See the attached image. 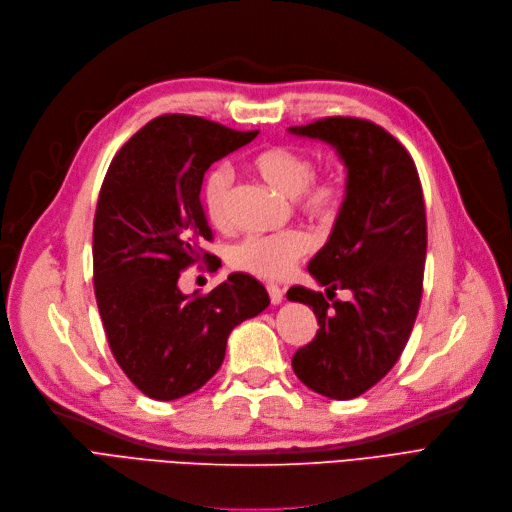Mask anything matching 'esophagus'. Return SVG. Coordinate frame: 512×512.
<instances>
[{
  "label": "esophagus",
  "instance_id": "obj_1",
  "mask_svg": "<svg viewBox=\"0 0 512 512\" xmlns=\"http://www.w3.org/2000/svg\"><path fill=\"white\" fill-rule=\"evenodd\" d=\"M268 288V295H270V301H272V305H278V303H282V299H284V291L282 288L278 286V284H268L265 286Z\"/></svg>",
  "mask_w": 512,
  "mask_h": 512
}]
</instances>
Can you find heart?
Segmentation results:
<instances>
[{
  "label": "heart",
  "mask_w": 512,
  "mask_h": 512,
  "mask_svg": "<svg viewBox=\"0 0 512 512\" xmlns=\"http://www.w3.org/2000/svg\"><path fill=\"white\" fill-rule=\"evenodd\" d=\"M251 169L261 180L293 198L299 213L316 221H332L337 217L343 190L335 180H316V161L311 154L272 146L257 152L251 159ZM232 173L224 167L209 171L203 186V207L207 219L215 228L232 224ZM311 240L301 230H288L274 236H247L234 244L228 261L234 270L263 280H282L295 270V265L307 255Z\"/></svg>",
  "instance_id": "1"
}]
</instances>
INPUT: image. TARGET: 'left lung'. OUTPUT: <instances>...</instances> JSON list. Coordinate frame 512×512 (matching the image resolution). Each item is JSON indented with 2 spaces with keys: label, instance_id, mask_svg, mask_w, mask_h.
I'll return each instance as SVG.
<instances>
[{
  "label": "left lung",
  "instance_id": "1",
  "mask_svg": "<svg viewBox=\"0 0 512 512\" xmlns=\"http://www.w3.org/2000/svg\"><path fill=\"white\" fill-rule=\"evenodd\" d=\"M335 146L347 167V194L328 242L307 270L326 297L293 286L288 301L314 309L318 332L293 355L311 391L353 399L379 383L402 355L422 299L427 215L416 165L389 131L358 117H326L288 127Z\"/></svg>",
  "mask_w": 512,
  "mask_h": 512
}]
</instances>
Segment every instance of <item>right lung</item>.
Returning a JSON list of instances; mask_svg holds the SVG:
<instances>
[{"label":"right lung","mask_w":512,"mask_h":512,"mask_svg":"<svg viewBox=\"0 0 512 512\" xmlns=\"http://www.w3.org/2000/svg\"><path fill=\"white\" fill-rule=\"evenodd\" d=\"M192 115H161L115 154L94 217V291L106 339L127 379L152 399L184 397L219 370L232 328L270 305L263 284L230 274L184 295L180 274L213 240L201 203L207 169L255 140Z\"/></svg>","instance_id":"right-lung-1"}]
</instances>
